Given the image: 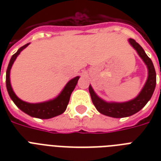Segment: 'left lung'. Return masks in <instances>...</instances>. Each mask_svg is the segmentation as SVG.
Instances as JSON below:
<instances>
[{
  "label": "left lung",
  "instance_id": "1",
  "mask_svg": "<svg viewBox=\"0 0 161 161\" xmlns=\"http://www.w3.org/2000/svg\"><path fill=\"white\" fill-rule=\"evenodd\" d=\"M129 42L131 46L137 52L138 55L144 61L145 65L148 68V78L145 82V85L135 98L131 100L118 103V102H107L103 100V98H99L94 90L92 88V86L89 85L88 90L90 93L92 102L94 104L95 108L98 112L102 114L108 116L112 118H125L129 117L131 115L138 113L140 109H142L145 107V104L149 102L153 95V93L155 91V85H156V73H155V68L153 65V63L142 47L140 44L132 38L129 39ZM161 75V74H160Z\"/></svg>",
  "mask_w": 161,
  "mask_h": 161
}]
</instances>
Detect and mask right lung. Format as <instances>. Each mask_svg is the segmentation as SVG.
<instances>
[{"label": "right lung", "instance_id": "1", "mask_svg": "<svg viewBox=\"0 0 161 161\" xmlns=\"http://www.w3.org/2000/svg\"><path fill=\"white\" fill-rule=\"evenodd\" d=\"M29 44L30 43H27L21 47H20L16 53L11 57L10 63L8 64V67H7V70H6V89H7V92H8L9 96L11 98V100L13 101L14 103L22 112H24L26 114L30 115L31 117L42 119H47L56 117V116L62 114L63 113H64L68 104L69 99H70L71 93L73 91V89L75 88L80 77L77 76L75 78H73V79H71L70 81H68V83L66 84L63 90L61 91V93L53 99L36 103H27V102L21 100V98H19L16 95V93H14L13 89L11 88V80H10V73H11V67L13 65L14 62L17 58V56L21 53V52L23 49L26 48Z\"/></svg>", "mask_w": 161, "mask_h": 161}]
</instances>
